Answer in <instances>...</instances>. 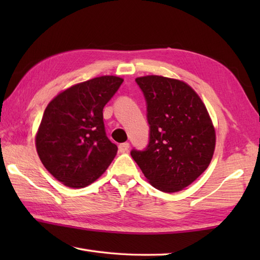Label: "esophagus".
I'll return each mask as SVG.
<instances>
[{
	"label": "esophagus",
	"mask_w": 260,
	"mask_h": 260,
	"mask_svg": "<svg viewBox=\"0 0 260 260\" xmlns=\"http://www.w3.org/2000/svg\"><path fill=\"white\" fill-rule=\"evenodd\" d=\"M118 150H119L120 153L128 152V150H129V143H127V142L121 143V144L118 145Z\"/></svg>",
	"instance_id": "esophagus-1"
}]
</instances>
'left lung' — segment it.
Returning a JSON list of instances; mask_svg holds the SVG:
<instances>
[{"mask_svg": "<svg viewBox=\"0 0 260 260\" xmlns=\"http://www.w3.org/2000/svg\"><path fill=\"white\" fill-rule=\"evenodd\" d=\"M146 102L148 144L131 155L148 182L163 192H176L209 167L215 133L198 93L185 82L162 76L135 79Z\"/></svg>", "mask_w": 260, "mask_h": 260, "instance_id": "left-lung-1", "label": "left lung"}]
</instances>
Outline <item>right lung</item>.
<instances>
[{
	"label": "right lung",
	"mask_w": 260,
	"mask_h": 260,
	"mask_svg": "<svg viewBox=\"0 0 260 260\" xmlns=\"http://www.w3.org/2000/svg\"><path fill=\"white\" fill-rule=\"evenodd\" d=\"M123 79L97 77L68 88L49 103L36 137L42 164L58 181L85 187L112 163L117 146L106 135L103 109Z\"/></svg>",
	"instance_id": "right-lung-1"
}]
</instances>
